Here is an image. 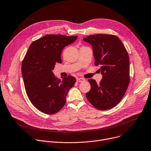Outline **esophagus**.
Wrapping results in <instances>:
<instances>
[{"label": "esophagus", "mask_w": 151, "mask_h": 151, "mask_svg": "<svg viewBox=\"0 0 151 151\" xmlns=\"http://www.w3.org/2000/svg\"><path fill=\"white\" fill-rule=\"evenodd\" d=\"M86 81L85 79L82 78H76V81L78 82V83H83V82H84Z\"/></svg>", "instance_id": "1"}]
</instances>
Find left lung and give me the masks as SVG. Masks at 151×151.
Wrapping results in <instances>:
<instances>
[{"label": "left lung", "instance_id": "obj_1", "mask_svg": "<svg viewBox=\"0 0 151 151\" xmlns=\"http://www.w3.org/2000/svg\"><path fill=\"white\" fill-rule=\"evenodd\" d=\"M92 46L94 64L102 75L100 83L88 79L91 86L86 98L94 107L106 110L122 100L129 83V60L120 40L113 35L96 34L83 39Z\"/></svg>", "mask_w": 151, "mask_h": 151}]
</instances>
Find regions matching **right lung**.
<instances>
[{
  "instance_id": "1",
  "label": "right lung",
  "mask_w": 151,
  "mask_h": 151,
  "mask_svg": "<svg viewBox=\"0 0 151 151\" xmlns=\"http://www.w3.org/2000/svg\"><path fill=\"white\" fill-rule=\"evenodd\" d=\"M78 36L46 35L29 46L22 65V73L26 92L32 105L47 114L57 113L64 106L67 94L76 79L72 76L55 77L56 63H61L63 49Z\"/></svg>"
}]
</instances>
